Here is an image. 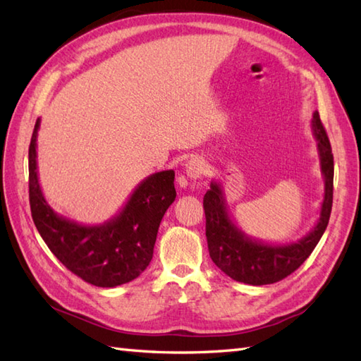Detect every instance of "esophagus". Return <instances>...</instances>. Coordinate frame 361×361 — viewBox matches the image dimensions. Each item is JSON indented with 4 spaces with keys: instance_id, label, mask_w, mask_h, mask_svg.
I'll list each match as a JSON object with an SVG mask.
<instances>
[{
    "instance_id": "1",
    "label": "esophagus",
    "mask_w": 361,
    "mask_h": 361,
    "mask_svg": "<svg viewBox=\"0 0 361 361\" xmlns=\"http://www.w3.org/2000/svg\"><path fill=\"white\" fill-rule=\"evenodd\" d=\"M186 175L190 180H200L204 175V163L202 158H190L186 163Z\"/></svg>"
}]
</instances>
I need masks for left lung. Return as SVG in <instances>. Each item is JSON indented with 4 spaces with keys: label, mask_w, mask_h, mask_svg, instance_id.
Returning <instances> with one entry per match:
<instances>
[{
    "label": "left lung",
    "mask_w": 361,
    "mask_h": 361,
    "mask_svg": "<svg viewBox=\"0 0 361 361\" xmlns=\"http://www.w3.org/2000/svg\"><path fill=\"white\" fill-rule=\"evenodd\" d=\"M312 132L317 140L321 173L324 176V198L317 225L296 242L267 243L245 234L229 217L221 185L211 181V188L203 198L209 256L234 281L267 286L287 278L302 265L323 237L332 211L334 155L318 111L313 113Z\"/></svg>",
    "instance_id": "left-lung-1"
}]
</instances>
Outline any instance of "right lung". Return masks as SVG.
<instances>
[{
    "instance_id": "right-lung-1",
    "label": "right lung",
    "mask_w": 361,
    "mask_h": 361,
    "mask_svg": "<svg viewBox=\"0 0 361 361\" xmlns=\"http://www.w3.org/2000/svg\"><path fill=\"white\" fill-rule=\"evenodd\" d=\"M37 119L29 145V203L42 239L68 270L96 287H116L149 267L161 220L175 200V172L149 175L121 211L101 225H82L54 211L38 183Z\"/></svg>"
}]
</instances>
